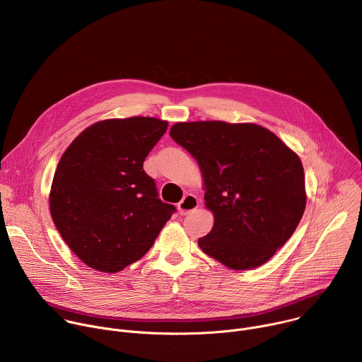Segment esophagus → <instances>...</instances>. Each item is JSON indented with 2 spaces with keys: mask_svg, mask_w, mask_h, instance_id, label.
Here are the masks:
<instances>
[{
  "mask_svg": "<svg viewBox=\"0 0 362 362\" xmlns=\"http://www.w3.org/2000/svg\"><path fill=\"white\" fill-rule=\"evenodd\" d=\"M197 206H199L197 197L193 196V194H186V196L180 200V203L177 204V209H179L180 215L185 216V215L193 212V211L197 208Z\"/></svg>",
  "mask_w": 362,
  "mask_h": 362,
  "instance_id": "esophagus-1",
  "label": "esophagus"
}]
</instances>
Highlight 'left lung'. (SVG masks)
Listing matches in <instances>:
<instances>
[{"instance_id": "obj_1", "label": "left lung", "mask_w": 362, "mask_h": 362, "mask_svg": "<svg viewBox=\"0 0 362 362\" xmlns=\"http://www.w3.org/2000/svg\"><path fill=\"white\" fill-rule=\"evenodd\" d=\"M170 136L197 162L204 204L215 216L199 247L236 271L268 262L305 211L299 158L272 132L252 123H176Z\"/></svg>"}]
</instances>
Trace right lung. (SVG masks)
Listing matches in <instances>:
<instances>
[{
	"instance_id": "obj_1",
	"label": "right lung",
	"mask_w": 362,
	"mask_h": 362,
	"mask_svg": "<svg viewBox=\"0 0 362 362\" xmlns=\"http://www.w3.org/2000/svg\"><path fill=\"white\" fill-rule=\"evenodd\" d=\"M168 130L154 117L113 119L81 132L62 156L49 212L64 242L100 272L139 261L176 212L143 162Z\"/></svg>"
}]
</instances>
